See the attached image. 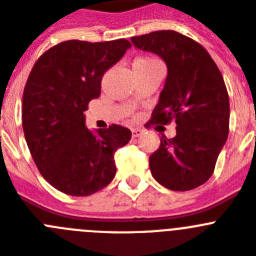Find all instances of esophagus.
<instances>
[{
    "mask_svg": "<svg viewBox=\"0 0 256 256\" xmlns=\"http://www.w3.org/2000/svg\"><path fill=\"white\" fill-rule=\"evenodd\" d=\"M131 132H132V138H139L144 134V130H142V128H132Z\"/></svg>",
    "mask_w": 256,
    "mask_h": 256,
    "instance_id": "34e87169",
    "label": "esophagus"
}]
</instances>
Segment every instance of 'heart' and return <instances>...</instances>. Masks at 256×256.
<instances>
[{"mask_svg": "<svg viewBox=\"0 0 256 256\" xmlns=\"http://www.w3.org/2000/svg\"><path fill=\"white\" fill-rule=\"evenodd\" d=\"M158 65V62L149 57H140L134 61L132 68H150V66Z\"/></svg>", "mask_w": 256, "mask_h": 256, "instance_id": "b5f03b06", "label": "heart"}]
</instances>
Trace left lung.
<instances>
[{"label": "left lung", "mask_w": 256, "mask_h": 256, "mask_svg": "<svg viewBox=\"0 0 256 256\" xmlns=\"http://www.w3.org/2000/svg\"><path fill=\"white\" fill-rule=\"evenodd\" d=\"M134 47L160 56L167 78L152 114L154 124L174 120L176 136L162 135L149 156L156 181L174 191L206 182L228 138L230 100L222 74L199 43L174 30L131 38Z\"/></svg>", "instance_id": "left-lung-1"}]
</instances>
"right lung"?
Segmentation results:
<instances>
[{
  "label": "right lung",
  "instance_id": "obj_1",
  "mask_svg": "<svg viewBox=\"0 0 256 256\" xmlns=\"http://www.w3.org/2000/svg\"><path fill=\"white\" fill-rule=\"evenodd\" d=\"M131 47L126 39L90 43L66 40L39 57L22 96V130L34 162L50 185L72 196H88L116 174L114 152L131 131L120 125L89 130L88 103L100 82Z\"/></svg>",
  "mask_w": 256,
  "mask_h": 256
}]
</instances>
